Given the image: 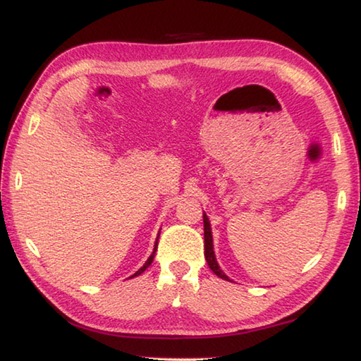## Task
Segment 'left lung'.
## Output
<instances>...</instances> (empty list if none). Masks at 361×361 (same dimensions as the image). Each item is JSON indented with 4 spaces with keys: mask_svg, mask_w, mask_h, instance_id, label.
Returning a JSON list of instances; mask_svg holds the SVG:
<instances>
[{
    "mask_svg": "<svg viewBox=\"0 0 361 361\" xmlns=\"http://www.w3.org/2000/svg\"><path fill=\"white\" fill-rule=\"evenodd\" d=\"M204 239H205V259L209 262V267L213 271L215 276L223 280H229L228 276L219 269L216 258H215V252H213V240H212V229H210V221L207 215L204 213Z\"/></svg>",
    "mask_w": 361,
    "mask_h": 361,
    "instance_id": "1",
    "label": "left lung"
}]
</instances>
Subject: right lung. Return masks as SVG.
Segmentation results:
<instances>
[{"mask_svg":"<svg viewBox=\"0 0 361 361\" xmlns=\"http://www.w3.org/2000/svg\"><path fill=\"white\" fill-rule=\"evenodd\" d=\"M156 250H157V242H156V248H154V252H152V255L149 256V258H148V261H146V262H145V264H143V267H142V269H138V271H137L135 274H133V276H132V277H137V276H140V274H143V272L146 271V269H148V267H149V264H151V262H152V259H154V253H156Z\"/></svg>","mask_w":361,"mask_h":361,"instance_id":"1","label":"right lung"}]
</instances>
